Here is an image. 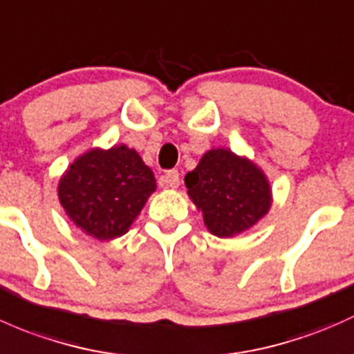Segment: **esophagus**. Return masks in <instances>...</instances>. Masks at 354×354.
Wrapping results in <instances>:
<instances>
[{
    "label": "esophagus",
    "instance_id": "obj_1",
    "mask_svg": "<svg viewBox=\"0 0 354 354\" xmlns=\"http://www.w3.org/2000/svg\"><path fill=\"white\" fill-rule=\"evenodd\" d=\"M178 182H180V177H178L177 170H169V172L163 174L162 178H160V185H162V187L176 189L178 187Z\"/></svg>",
    "mask_w": 354,
    "mask_h": 354
}]
</instances>
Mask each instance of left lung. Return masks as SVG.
I'll list each match as a JSON object with an SVG mask.
<instances>
[{
	"mask_svg": "<svg viewBox=\"0 0 354 354\" xmlns=\"http://www.w3.org/2000/svg\"><path fill=\"white\" fill-rule=\"evenodd\" d=\"M189 196L216 236L245 232L268 213L271 191L264 174L228 150H211L185 176Z\"/></svg>",
	"mask_w": 354,
	"mask_h": 354,
	"instance_id": "obj_1",
	"label": "left lung"
}]
</instances>
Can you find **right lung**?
Masks as SVG:
<instances>
[{
    "label": "right lung",
    "mask_w": 354,
    "mask_h": 354,
    "mask_svg": "<svg viewBox=\"0 0 354 354\" xmlns=\"http://www.w3.org/2000/svg\"><path fill=\"white\" fill-rule=\"evenodd\" d=\"M155 187L141 156L127 147H114L80 156L61 178L59 201L83 232L111 240L129 230Z\"/></svg>",
    "instance_id": "obj_1"
}]
</instances>
